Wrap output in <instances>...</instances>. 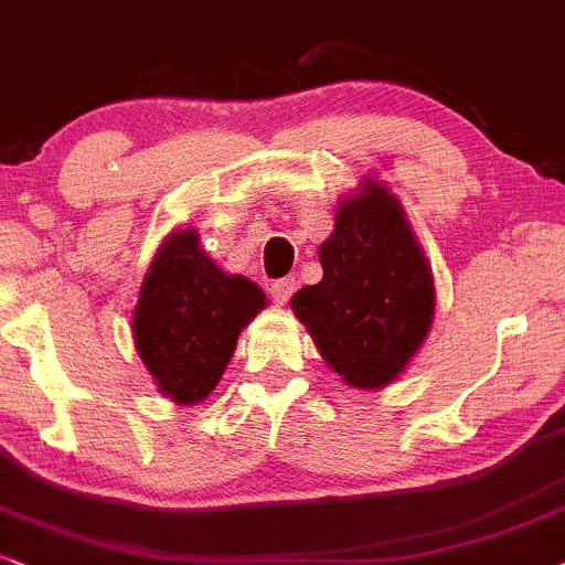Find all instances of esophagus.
I'll use <instances>...</instances> for the list:
<instances>
[{"label":"esophagus","mask_w":565,"mask_h":565,"mask_svg":"<svg viewBox=\"0 0 565 565\" xmlns=\"http://www.w3.org/2000/svg\"><path fill=\"white\" fill-rule=\"evenodd\" d=\"M295 289H297L295 278H291V276L278 278V281L270 284V297H274L276 305H287L289 297H291V291H295Z\"/></svg>","instance_id":"1"}]
</instances>
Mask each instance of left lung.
<instances>
[{
    "label": "left lung",
    "mask_w": 565,
    "mask_h": 565,
    "mask_svg": "<svg viewBox=\"0 0 565 565\" xmlns=\"http://www.w3.org/2000/svg\"><path fill=\"white\" fill-rule=\"evenodd\" d=\"M318 258L323 278L299 289L291 310L347 385L383 388L409 365L435 316L430 263L394 192L367 177L341 198Z\"/></svg>",
    "instance_id": "1"
}]
</instances>
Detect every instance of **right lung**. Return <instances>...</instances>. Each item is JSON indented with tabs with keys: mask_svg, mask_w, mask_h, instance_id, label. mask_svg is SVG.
<instances>
[{
	"mask_svg": "<svg viewBox=\"0 0 565 565\" xmlns=\"http://www.w3.org/2000/svg\"><path fill=\"white\" fill-rule=\"evenodd\" d=\"M266 307L245 276L224 274L195 230L169 234L142 278L132 316L135 349L163 396L198 404L216 388L239 331Z\"/></svg>",
	"mask_w": 565,
	"mask_h": 565,
	"instance_id": "right-lung-1",
	"label": "right lung"
}]
</instances>
